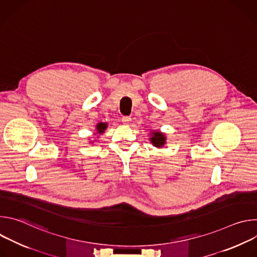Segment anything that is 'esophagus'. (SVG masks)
Here are the masks:
<instances>
[{"label":"esophagus","instance_id":"obj_1","mask_svg":"<svg viewBox=\"0 0 257 257\" xmlns=\"http://www.w3.org/2000/svg\"><path fill=\"white\" fill-rule=\"evenodd\" d=\"M121 120H122V123H123L124 125H129L130 122H131V118H130V117H127V116L123 117Z\"/></svg>","mask_w":257,"mask_h":257}]
</instances>
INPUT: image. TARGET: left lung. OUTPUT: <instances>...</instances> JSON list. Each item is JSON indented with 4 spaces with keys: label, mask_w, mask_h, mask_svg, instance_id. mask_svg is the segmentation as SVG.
Instances as JSON below:
<instances>
[{
    "label": "left lung",
    "mask_w": 257,
    "mask_h": 257,
    "mask_svg": "<svg viewBox=\"0 0 257 257\" xmlns=\"http://www.w3.org/2000/svg\"><path fill=\"white\" fill-rule=\"evenodd\" d=\"M152 137L150 138V140L152 141L153 145H155L156 148H162V146L165 145L166 143V136L164 133L162 132H159V131H155V132H152Z\"/></svg>",
    "instance_id": "left-lung-1"
}]
</instances>
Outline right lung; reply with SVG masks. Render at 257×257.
I'll use <instances>...</instances> for the list:
<instances>
[{
    "instance_id": "add662e5",
    "label": "right lung",
    "mask_w": 257,
    "mask_h": 257,
    "mask_svg": "<svg viewBox=\"0 0 257 257\" xmlns=\"http://www.w3.org/2000/svg\"><path fill=\"white\" fill-rule=\"evenodd\" d=\"M106 127H107V124H106V123H102V122L98 123V124L96 125V133L102 134V133L104 132V130L106 129Z\"/></svg>"
}]
</instances>
